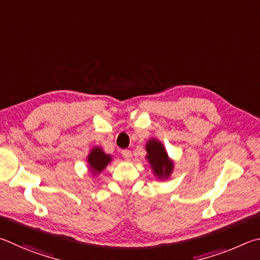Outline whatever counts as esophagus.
Instances as JSON below:
<instances>
[{
  "mask_svg": "<svg viewBox=\"0 0 260 260\" xmlns=\"http://www.w3.org/2000/svg\"><path fill=\"white\" fill-rule=\"evenodd\" d=\"M121 154H122V156L125 158V160H130L131 155H133V154H131V152L129 151V149H123Z\"/></svg>",
  "mask_w": 260,
  "mask_h": 260,
  "instance_id": "esophagus-1",
  "label": "esophagus"
}]
</instances>
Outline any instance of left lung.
Listing matches in <instances>:
<instances>
[{
    "label": "left lung",
    "instance_id": "8db88e82",
    "mask_svg": "<svg viewBox=\"0 0 260 260\" xmlns=\"http://www.w3.org/2000/svg\"><path fill=\"white\" fill-rule=\"evenodd\" d=\"M146 158L151 165L152 170L158 179H168L174 170V162H172L163 144L157 139H149L146 144Z\"/></svg>",
    "mask_w": 260,
    "mask_h": 260
}]
</instances>
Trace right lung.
<instances>
[{"mask_svg":"<svg viewBox=\"0 0 260 260\" xmlns=\"http://www.w3.org/2000/svg\"><path fill=\"white\" fill-rule=\"evenodd\" d=\"M86 160H88L91 172L93 175H97L100 174L107 167L108 163L112 161V156L105 154V152L100 147H93L91 149Z\"/></svg>","mask_w":260,"mask_h":260,"instance_id":"right-lung-1","label":"right lung"}]
</instances>
